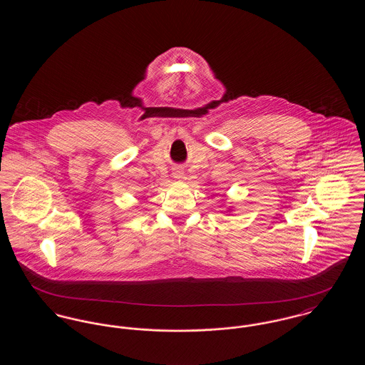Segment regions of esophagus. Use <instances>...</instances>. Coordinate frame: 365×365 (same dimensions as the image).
<instances>
[{"mask_svg":"<svg viewBox=\"0 0 365 365\" xmlns=\"http://www.w3.org/2000/svg\"><path fill=\"white\" fill-rule=\"evenodd\" d=\"M173 175H174V178H176V179H180L182 176H183V170L182 168H174V173H173Z\"/></svg>","mask_w":365,"mask_h":365,"instance_id":"obj_1","label":"esophagus"}]
</instances>
